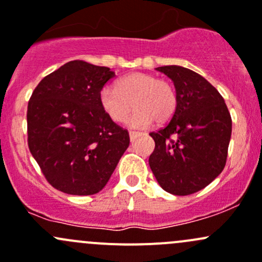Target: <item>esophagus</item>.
Instances as JSON below:
<instances>
[{"instance_id": "obj_1", "label": "esophagus", "mask_w": 262, "mask_h": 262, "mask_svg": "<svg viewBox=\"0 0 262 262\" xmlns=\"http://www.w3.org/2000/svg\"><path fill=\"white\" fill-rule=\"evenodd\" d=\"M139 134H141L139 132H133V130L129 132V137H130V141H134V139H136L137 137L139 136Z\"/></svg>"}]
</instances>
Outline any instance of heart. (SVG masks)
<instances>
[{
    "label": "heart",
    "instance_id": "b5f03b06",
    "mask_svg": "<svg viewBox=\"0 0 262 262\" xmlns=\"http://www.w3.org/2000/svg\"><path fill=\"white\" fill-rule=\"evenodd\" d=\"M100 104L114 123L129 119L133 128H144L153 120L162 124L171 119L178 107V95L172 84L148 73H132L116 82V89L105 86L100 92Z\"/></svg>",
    "mask_w": 262,
    "mask_h": 262
}]
</instances>
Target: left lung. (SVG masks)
Returning a JSON list of instances; mask_svg holds the SVG:
<instances>
[{
  "label": "left lung",
  "instance_id": "left-lung-1",
  "mask_svg": "<svg viewBox=\"0 0 262 262\" xmlns=\"http://www.w3.org/2000/svg\"><path fill=\"white\" fill-rule=\"evenodd\" d=\"M173 81L178 107L171 120L149 136V167L165 191L190 195L212 182L226 166L232 119L218 90L180 66L156 68Z\"/></svg>",
  "mask_w": 262,
  "mask_h": 262
}]
</instances>
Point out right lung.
I'll list each match as a JSON object with an SVG mask.
<instances>
[{"instance_id": "obj_1", "label": "right lung", "mask_w": 262, "mask_h": 262, "mask_svg": "<svg viewBox=\"0 0 262 262\" xmlns=\"http://www.w3.org/2000/svg\"><path fill=\"white\" fill-rule=\"evenodd\" d=\"M110 68L71 60L46 76L28 104V146L47 181L71 195L104 189L129 146L100 104Z\"/></svg>"}]
</instances>
